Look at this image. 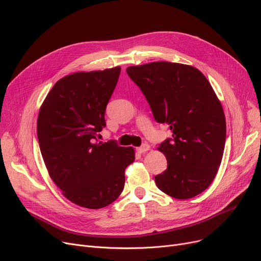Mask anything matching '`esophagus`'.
I'll use <instances>...</instances> for the list:
<instances>
[{"instance_id":"esophagus-1","label":"esophagus","mask_w":261,"mask_h":261,"mask_svg":"<svg viewBox=\"0 0 261 261\" xmlns=\"http://www.w3.org/2000/svg\"><path fill=\"white\" fill-rule=\"evenodd\" d=\"M150 149V146L148 145V144H144V145H142L141 147H139V148H136V151H138L139 153H144V152H146V151H148V150Z\"/></svg>"}]
</instances>
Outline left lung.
Wrapping results in <instances>:
<instances>
[{
	"instance_id": "obj_1",
	"label": "left lung",
	"mask_w": 261,
	"mask_h": 261,
	"mask_svg": "<svg viewBox=\"0 0 261 261\" xmlns=\"http://www.w3.org/2000/svg\"><path fill=\"white\" fill-rule=\"evenodd\" d=\"M155 121L166 123L172 138L160 144L167 169L156 186L175 199H190L206 189L221 164L226 138L222 106L198 68L166 61L129 66Z\"/></svg>"
}]
</instances>
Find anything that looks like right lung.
<instances>
[{
  "mask_svg": "<svg viewBox=\"0 0 261 261\" xmlns=\"http://www.w3.org/2000/svg\"><path fill=\"white\" fill-rule=\"evenodd\" d=\"M119 74L116 66L65 76L39 112L38 141L51 180L65 198L86 208L115 201L125 186V169L134 161L132 147L97 140Z\"/></svg>",
  "mask_w": 261,
  "mask_h": 261,
  "instance_id": "obj_1",
  "label": "right lung"
}]
</instances>
